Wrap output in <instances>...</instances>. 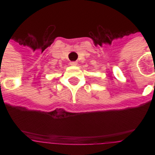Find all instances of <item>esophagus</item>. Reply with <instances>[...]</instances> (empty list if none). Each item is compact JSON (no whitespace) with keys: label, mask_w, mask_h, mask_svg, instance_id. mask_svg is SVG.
I'll use <instances>...</instances> for the list:
<instances>
[{"label":"esophagus","mask_w":155,"mask_h":155,"mask_svg":"<svg viewBox=\"0 0 155 155\" xmlns=\"http://www.w3.org/2000/svg\"><path fill=\"white\" fill-rule=\"evenodd\" d=\"M70 65H71V66H76V65H77V62H75V61L70 62Z\"/></svg>","instance_id":"esophagus-1"}]
</instances>
